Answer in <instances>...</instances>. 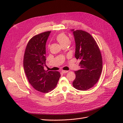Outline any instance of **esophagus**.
Returning a JSON list of instances; mask_svg holds the SVG:
<instances>
[{"label":"esophagus","mask_w":123,"mask_h":123,"mask_svg":"<svg viewBox=\"0 0 123 123\" xmlns=\"http://www.w3.org/2000/svg\"><path fill=\"white\" fill-rule=\"evenodd\" d=\"M62 73H66L68 72V71H66V70H62Z\"/></svg>","instance_id":"34e87169"}]
</instances>
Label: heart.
Masks as SVG:
<instances>
[{"instance_id": "1", "label": "heart", "mask_w": 123, "mask_h": 123, "mask_svg": "<svg viewBox=\"0 0 123 123\" xmlns=\"http://www.w3.org/2000/svg\"><path fill=\"white\" fill-rule=\"evenodd\" d=\"M56 39L62 46H67L70 43V39L69 37L65 33H61L56 37Z\"/></svg>"}]
</instances>
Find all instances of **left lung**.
Wrapping results in <instances>:
<instances>
[{
	"instance_id": "obj_1",
	"label": "left lung",
	"mask_w": 123,
	"mask_h": 123,
	"mask_svg": "<svg viewBox=\"0 0 123 123\" xmlns=\"http://www.w3.org/2000/svg\"><path fill=\"white\" fill-rule=\"evenodd\" d=\"M75 42V57L80 59L81 69L75 71L76 77L73 86L86 91L98 82L103 68V61L99 47L89 33L80 30H72Z\"/></svg>"
}]
</instances>
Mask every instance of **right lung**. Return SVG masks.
Segmentation results:
<instances>
[{
    "label": "right lung",
    "instance_id": "add662e5",
    "mask_svg": "<svg viewBox=\"0 0 123 123\" xmlns=\"http://www.w3.org/2000/svg\"><path fill=\"white\" fill-rule=\"evenodd\" d=\"M51 31L35 35L29 41L24 57L25 75L35 90L48 93L56 86L61 74L58 71H46V44Z\"/></svg>",
    "mask_w": 123,
    "mask_h": 123
}]
</instances>
